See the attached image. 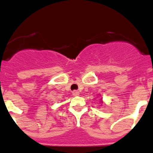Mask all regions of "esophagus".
<instances>
[{"label": "esophagus", "mask_w": 153, "mask_h": 153, "mask_svg": "<svg viewBox=\"0 0 153 153\" xmlns=\"http://www.w3.org/2000/svg\"><path fill=\"white\" fill-rule=\"evenodd\" d=\"M79 92H78V91H76V90H75V91H73V92H72V95H73V96H75V97H77V96H78V95H79Z\"/></svg>", "instance_id": "esophagus-1"}]
</instances>
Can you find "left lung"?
Instances as JSON below:
<instances>
[{
	"label": "left lung",
	"instance_id": "obj_1",
	"mask_svg": "<svg viewBox=\"0 0 153 153\" xmlns=\"http://www.w3.org/2000/svg\"><path fill=\"white\" fill-rule=\"evenodd\" d=\"M101 104H102V103H103V101H102V99H101Z\"/></svg>",
	"mask_w": 153,
	"mask_h": 153
}]
</instances>
